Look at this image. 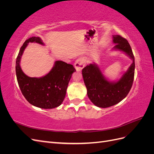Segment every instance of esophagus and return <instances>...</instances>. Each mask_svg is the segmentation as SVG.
I'll return each mask as SVG.
<instances>
[{
  "label": "esophagus",
  "instance_id": "esophagus-1",
  "mask_svg": "<svg viewBox=\"0 0 154 154\" xmlns=\"http://www.w3.org/2000/svg\"><path fill=\"white\" fill-rule=\"evenodd\" d=\"M86 63V60L83 57H81L76 60L74 63V67L77 71H80L81 70L85 67Z\"/></svg>",
  "mask_w": 154,
  "mask_h": 154
}]
</instances>
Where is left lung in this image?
I'll return each mask as SVG.
<instances>
[{
    "mask_svg": "<svg viewBox=\"0 0 154 154\" xmlns=\"http://www.w3.org/2000/svg\"><path fill=\"white\" fill-rule=\"evenodd\" d=\"M113 50L122 51L132 60V63L119 80H107L96 63H90L82 69L83 81L88 98L96 106L106 108L118 103L131 89L135 71L134 56L128 41L120 35H113Z\"/></svg>",
    "mask_w": 154,
    "mask_h": 154,
    "instance_id": "8db88e82",
    "label": "left lung"
}]
</instances>
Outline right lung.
I'll list each match as a JSON object with an SVG mask.
<instances>
[{"instance_id": "add662e5", "label": "right lung", "mask_w": 154, "mask_h": 154, "mask_svg": "<svg viewBox=\"0 0 154 154\" xmlns=\"http://www.w3.org/2000/svg\"><path fill=\"white\" fill-rule=\"evenodd\" d=\"M29 42L44 45L40 37L32 36L25 41L16 60V75L18 85L26 100L41 109H54L60 106L66 94L72 74L76 71L72 65L57 60L46 75L31 78L24 73L20 67V59Z\"/></svg>"}]
</instances>
